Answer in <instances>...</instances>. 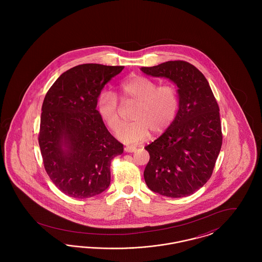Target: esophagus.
Here are the masks:
<instances>
[{
	"mask_svg": "<svg viewBox=\"0 0 262 262\" xmlns=\"http://www.w3.org/2000/svg\"><path fill=\"white\" fill-rule=\"evenodd\" d=\"M125 152H136L137 148L134 146H125Z\"/></svg>",
	"mask_w": 262,
	"mask_h": 262,
	"instance_id": "1",
	"label": "esophagus"
}]
</instances>
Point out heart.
<instances>
[{
	"instance_id": "heart-1",
	"label": "heart",
	"mask_w": 262,
	"mask_h": 262,
	"mask_svg": "<svg viewBox=\"0 0 262 262\" xmlns=\"http://www.w3.org/2000/svg\"><path fill=\"white\" fill-rule=\"evenodd\" d=\"M118 95L124 103H137L133 114L135 122L123 125L117 137L125 143L135 144L144 141L151 130L160 134L174 123L180 107V98L174 86L158 84L148 77L133 75L118 88ZM101 119L113 130L122 123L118 99L112 91L102 92L97 100Z\"/></svg>"
}]
</instances>
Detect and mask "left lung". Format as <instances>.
Returning <instances> with one entry per match:
<instances>
[{
	"label": "left lung",
	"instance_id": "obj_1",
	"mask_svg": "<svg viewBox=\"0 0 262 262\" xmlns=\"http://www.w3.org/2000/svg\"><path fill=\"white\" fill-rule=\"evenodd\" d=\"M140 71L172 81L180 98L174 123L144 147L150 155L145 183L164 196L190 195L210 179L222 146L217 101L205 76L189 62L169 61Z\"/></svg>",
	"mask_w": 262,
	"mask_h": 262
}]
</instances>
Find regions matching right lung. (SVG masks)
Returning a JSON list of instances; mask_svg holds the SVG:
<instances>
[{"label":"right lung","mask_w":262,"mask_h":262,"mask_svg":"<svg viewBox=\"0 0 262 262\" xmlns=\"http://www.w3.org/2000/svg\"><path fill=\"white\" fill-rule=\"evenodd\" d=\"M122 66L78 64L58 77L42 105L39 146L45 170L64 194L78 200L110 186V165L124 146L96 110L105 84Z\"/></svg>","instance_id":"right-lung-1"}]
</instances>
